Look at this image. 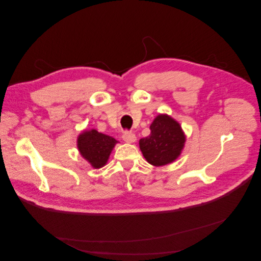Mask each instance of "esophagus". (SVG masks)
Here are the masks:
<instances>
[{"label": "esophagus", "mask_w": 261, "mask_h": 261, "mask_svg": "<svg viewBox=\"0 0 261 261\" xmlns=\"http://www.w3.org/2000/svg\"><path fill=\"white\" fill-rule=\"evenodd\" d=\"M122 138H123V140L125 141V143H129V144L135 143V141L137 140V137H136L135 134L128 133V132H125V133L123 134Z\"/></svg>", "instance_id": "1"}]
</instances>
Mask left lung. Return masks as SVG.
<instances>
[{
	"label": "left lung",
	"instance_id": "left-lung-1",
	"mask_svg": "<svg viewBox=\"0 0 261 261\" xmlns=\"http://www.w3.org/2000/svg\"><path fill=\"white\" fill-rule=\"evenodd\" d=\"M150 135L139 140L144 158L153 167L174 162L185 147L186 135L180 124L168 114H159L150 125Z\"/></svg>",
	"mask_w": 261,
	"mask_h": 261
}]
</instances>
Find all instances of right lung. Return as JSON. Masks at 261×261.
Wrapping results in <instances>:
<instances>
[{"instance_id":"right-lung-1","label":"right lung","mask_w":261,"mask_h":261,"mask_svg":"<svg viewBox=\"0 0 261 261\" xmlns=\"http://www.w3.org/2000/svg\"><path fill=\"white\" fill-rule=\"evenodd\" d=\"M116 144V139L93 128L83 130L77 137L78 151L93 169L105 167Z\"/></svg>"}]
</instances>
